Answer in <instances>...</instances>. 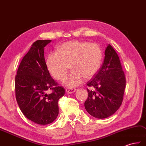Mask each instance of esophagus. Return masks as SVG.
<instances>
[{"label": "esophagus", "mask_w": 146, "mask_h": 146, "mask_svg": "<svg viewBox=\"0 0 146 146\" xmlns=\"http://www.w3.org/2000/svg\"><path fill=\"white\" fill-rule=\"evenodd\" d=\"M76 89L75 88H67L66 89V92L69 93V94H72L76 91Z\"/></svg>", "instance_id": "obj_1"}]
</instances>
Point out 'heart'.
<instances>
[{
    "label": "heart",
    "mask_w": 146,
    "mask_h": 146,
    "mask_svg": "<svg viewBox=\"0 0 146 146\" xmlns=\"http://www.w3.org/2000/svg\"><path fill=\"white\" fill-rule=\"evenodd\" d=\"M102 60V50L98 44L89 42L72 40L63 43L57 52H51L46 65L55 79L63 80L70 66L72 71L64 84L69 87L80 85L83 79H89L98 72Z\"/></svg>",
    "instance_id": "b5f03b06"
}]
</instances>
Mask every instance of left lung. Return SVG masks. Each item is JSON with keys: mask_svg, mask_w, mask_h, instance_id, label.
Here are the masks:
<instances>
[{"mask_svg": "<svg viewBox=\"0 0 146 146\" xmlns=\"http://www.w3.org/2000/svg\"><path fill=\"white\" fill-rule=\"evenodd\" d=\"M87 86L88 98L84 103L87 112L98 119L113 115L121 107L125 87V77L117 54L109 44L104 63Z\"/></svg>", "mask_w": 146, "mask_h": 146, "instance_id": "1", "label": "left lung"}]
</instances>
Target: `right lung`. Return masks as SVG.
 Segmentation results:
<instances>
[{
    "instance_id": "obj_1",
    "label": "right lung",
    "mask_w": 146,
    "mask_h": 146,
    "mask_svg": "<svg viewBox=\"0 0 146 146\" xmlns=\"http://www.w3.org/2000/svg\"><path fill=\"white\" fill-rule=\"evenodd\" d=\"M50 40L34 42L22 59L15 80V98L21 111L30 121L50 124L59 114L58 100L65 94L63 87L52 78L44 58V47ZM48 90H51L50 93Z\"/></svg>"
}]
</instances>
